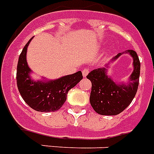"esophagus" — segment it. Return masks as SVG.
<instances>
[{
	"label": "esophagus",
	"mask_w": 154,
	"mask_h": 154,
	"mask_svg": "<svg viewBox=\"0 0 154 154\" xmlns=\"http://www.w3.org/2000/svg\"><path fill=\"white\" fill-rule=\"evenodd\" d=\"M89 72V69H84L82 70V75H83L84 77H86Z\"/></svg>",
	"instance_id": "34e87169"
}]
</instances>
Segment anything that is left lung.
<instances>
[{
  "label": "left lung",
  "instance_id": "left-lung-1",
  "mask_svg": "<svg viewBox=\"0 0 154 154\" xmlns=\"http://www.w3.org/2000/svg\"><path fill=\"white\" fill-rule=\"evenodd\" d=\"M134 58V72L130 76L128 85H116L106 75V69H94L87 75V78L92 82V89L89 101L92 107L101 115H117L126 109L136 95L139 85L141 63L134 50H128ZM122 55L118 53L114 58Z\"/></svg>",
  "mask_w": 154,
  "mask_h": 154
}]
</instances>
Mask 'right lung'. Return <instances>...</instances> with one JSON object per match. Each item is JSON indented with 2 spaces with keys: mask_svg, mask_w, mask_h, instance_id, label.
<instances>
[{
  "mask_svg": "<svg viewBox=\"0 0 154 154\" xmlns=\"http://www.w3.org/2000/svg\"><path fill=\"white\" fill-rule=\"evenodd\" d=\"M32 37L19 56L17 68V84L20 96L29 106L39 112H54L66 101L69 89L83 78L81 71L50 82H33L26 61L27 47Z\"/></svg>",
  "mask_w": 154,
  "mask_h": 154,
  "instance_id": "right-lung-1",
  "label": "right lung"
}]
</instances>
